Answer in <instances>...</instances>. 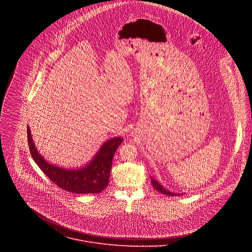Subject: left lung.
Instances as JSON below:
<instances>
[{
	"label": "left lung",
	"mask_w": 252,
	"mask_h": 252,
	"mask_svg": "<svg viewBox=\"0 0 252 252\" xmlns=\"http://www.w3.org/2000/svg\"><path fill=\"white\" fill-rule=\"evenodd\" d=\"M151 181H152V184H153V187L155 188V189H157L158 191L161 192L162 194H165V195H169V196H176V195H182V193H174V192H171L170 190L166 189L165 188H163L160 183H158L157 179L151 177Z\"/></svg>",
	"instance_id": "obj_1"
}]
</instances>
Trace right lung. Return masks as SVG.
Listing matches in <instances>:
<instances>
[{
  "instance_id": "obj_1",
  "label": "right lung",
  "mask_w": 252,
  "mask_h": 252,
  "mask_svg": "<svg viewBox=\"0 0 252 252\" xmlns=\"http://www.w3.org/2000/svg\"><path fill=\"white\" fill-rule=\"evenodd\" d=\"M27 132L30 152L34 162L59 188L78 194L99 193L107 187L113 158L124 141L121 136L107 139L89 162L81 167L65 168L48 162L35 148L29 126Z\"/></svg>"
}]
</instances>
